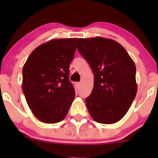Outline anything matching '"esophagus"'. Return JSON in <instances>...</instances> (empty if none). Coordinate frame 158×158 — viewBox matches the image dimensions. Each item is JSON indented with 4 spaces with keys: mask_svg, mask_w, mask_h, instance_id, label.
Here are the masks:
<instances>
[{
    "mask_svg": "<svg viewBox=\"0 0 158 158\" xmlns=\"http://www.w3.org/2000/svg\"><path fill=\"white\" fill-rule=\"evenodd\" d=\"M80 85H81V82H77V83H76V86L77 87L80 86Z\"/></svg>",
    "mask_w": 158,
    "mask_h": 158,
    "instance_id": "obj_1",
    "label": "esophagus"
}]
</instances>
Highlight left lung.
<instances>
[{"label": "left lung", "mask_w": 158, "mask_h": 158, "mask_svg": "<svg viewBox=\"0 0 158 158\" xmlns=\"http://www.w3.org/2000/svg\"><path fill=\"white\" fill-rule=\"evenodd\" d=\"M77 49L94 74L92 93L85 98L89 114L98 123L118 122L136 96L135 63L120 44L101 36L79 38Z\"/></svg>", "instance_id": "1"}]
</instances>
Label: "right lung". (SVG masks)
<instances>
[{"mask_svg":"<svg viewBox=\"0 0 158 158\" xmlns=\"http://www.w3.org/2000/svg\"><path fill=\"white\" fill-rule=\"evenodd\" d=\"M77 38L51 40L36 47L23 67L22 90L28 106L40 122L65 118L75 98L69 79Z\"/></svg>","mask_w":158,"mask_h":158,"instance_id":"1","label":"right lung"}]
</instances>
